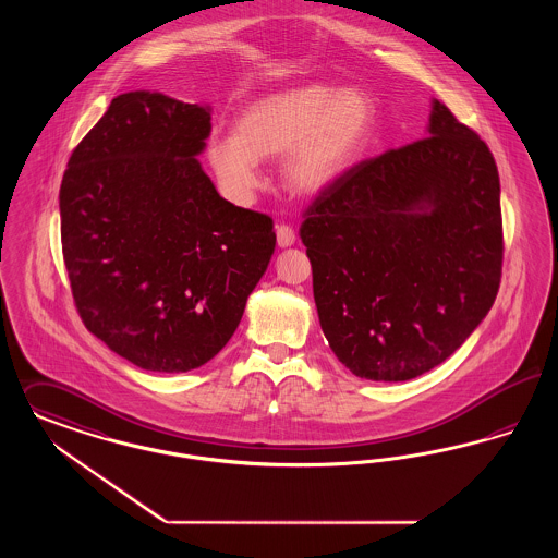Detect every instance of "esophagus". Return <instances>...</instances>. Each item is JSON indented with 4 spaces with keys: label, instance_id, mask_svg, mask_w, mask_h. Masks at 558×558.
Wrapping results in <instances>:
<instances>
[{
    "label": "esophagus",
    "instance_id": "34e87169",
    "mask_svg": "<svg viewBox=\"0 0 558 558\" xmlns=\"http://www.w3.org/2000/svg\"><path fill=\"white\" fill-rule=\"evenodd\" d=\"M294 230L287 226V223H280L278 228H276V241H278V246H282V248H287V246L294 245Z\"/></svg>",
    "mask_w": 558,
    "mask_h": 558
}]
</instances>
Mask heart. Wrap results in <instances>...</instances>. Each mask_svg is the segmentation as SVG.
Here are the masks:
<instances>
[{"mask_svg":"<svg viewBox=\"0 0 558 558\" xmlns=\"http://www.w3.org/2000/svg\"><path fill=\"white\" fill-rule=\"evenodd\" d=\"M376 120V99L359 87L310 83L276 90L241 110L234 134L209 141L207 163L230 199L246 201L259 184V161L282 156L284 189L315 199L357 166Z\"/></svg>","mask_w":558,"mask_h":558,"instance_id":"b5f03b06","label":"heart"}]
</instances>
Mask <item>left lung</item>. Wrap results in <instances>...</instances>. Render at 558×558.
Masks as SVG:
<instances>
[{"mask_svg":"<svg viewBox=\"0 0 558 558\" xmlns=\"http://www.w3.org/2000/svg\"><path fill=\"white\" fill-rule=\"evenodd\" d=\"M319 326L357 378L404 381L490 312L502 268L488 145L432 99L425 138L355 166L301 226Z\"/></svg>","mask_w":558,"mask_h":558,"instance_id":"1","label":"left lung"}]
</instances>
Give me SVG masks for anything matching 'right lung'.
<instances>
[{"instance_id":"right-lung-1","label":"right lung","mask_w":558,"mask_h":558,"mask_svg":"<svg viewBox=\"0 0 558 558\" xmlns=\"http://www.w3.org/2000/svg\"><path fill=\"white\" fill-rule=\"evenodd\" d=\"M211 108L131 90L78 143L60 189L76 310L116 355L159 374L216 357L268 269V216L220 197L197 156Z\"/></svg>"}]
</instances>
